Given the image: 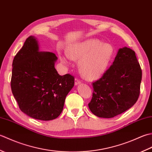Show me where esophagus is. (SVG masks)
<instances>
[{"instance_id": "34e87169", "label": "esophagus", "mask_w": 152, "mask_h": 152, "mask_svg": "<svg viewBox=\"0 0 152 152\" xmlns=\"http://www.w3.org/2000/svg\"><path fill=\"white\" fill-rule=\"evenodd\" d=\"M74 83H75L76 86H77L80 84V83H81V81H80V80H78V78H75V80H74Z\"/></svg>"}]
</instances>
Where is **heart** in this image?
Instances as JSON below:
<instances>
[{
    "label": "heart",
    "mask_w": 152,
    "mask_h": 152,
    "mask_svg": "<svg viewBox=\"0 0 152 152\" xmlns=\"http://www.w3.org/2000/svg\"><path fill=\"white\" fill-rule=\"evenodd\" d=\"M114 53L111 45L101 43L96 39H88L71 45L66 49L68 57L79 60L80 70L82 76L88 80L99 78L104 73L110 62ZM63 63L67 58L61 57Z\"/></svg>",
    "instance_id": "b5f03b06"
}]
</instances>
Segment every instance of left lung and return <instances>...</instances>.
<instances>
[{
	"label": "left lung",
	"instance_id": "left-lung-1",
	"mask_svg": "<svg viewBox=\"0 0 152 152\" xmlns=\"http://www.w3.org/2000/svg\"><path fill=\"white\" fill-rule=\"evenodd\" d=\"M142 70L135 52L119 49L113 64L93 83V97L88 106L93 114L111 118L133 106L140 95Z\"/></svg>",
	"mask_w": 152,
	"mask_h": 152
}]
</instances>
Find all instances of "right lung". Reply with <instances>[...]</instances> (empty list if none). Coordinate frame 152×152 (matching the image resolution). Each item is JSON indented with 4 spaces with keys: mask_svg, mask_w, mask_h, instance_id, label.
Returning <instances> with one entry per match:
<instances>
[{
    "mask_svg": "<svg viewBox=\"0 0 152 152\" xmlns=\"http://www.w3.org/2000/svg\"><path fill=\"white\" fill-rule=\"evenodd\" d=\"M57 59L53 53L39 51L37 38L30 36L13 60L12 91L21 110L31 118H57L74 87V76H60L55 69Z\"/></svg>",
    "mask_w": 152,
    "mask_h": 152,
    "instance_id": "add662e5",
    "label": "right lung"
}]
</instances>
